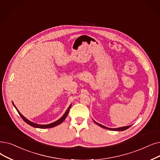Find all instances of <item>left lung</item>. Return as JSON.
<instances>
[{
    "instance_id": "1",
    "label": "left lung",
    "mask_w": 160,
    "mask_h": 160,
    "mask_svg": "<svg viewBox=\"0 0 160 160\" xmlns=\"http://www.w3.org/2000/svg\"><path fill=\"white\" fill-rule=\"evenodd\" d=\"M93 121H94V120H93ZM94 122H95V123H97V125H98V126H99L100 127L102 128H105V129H109V130H112V131H124V130H126V129H128V128H129L131 126H126V127H122V128H114V129H112V128H107V127H105V126H102V125H101V124H100V123H97V122H95V121H94Z\"/></svg>"
}]
</instances>
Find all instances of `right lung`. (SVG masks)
<instances>
[{"label": "right lung", "instance_id": "obj_1", "mask_svg": "<svg viewBox=\"0 0 160 160\" xmlns=\"http://www.w3.org/2000/svg\"><path fill=\"white\" fill-rule=\"evenodd\" d=\"M13 106L15 107L14 104L13 103ZM71 105L68 107V108H67V111L65 112V113L64 114V115H63V116H62L59 120H58V121L55 122H53V123H50V124H48V125H38V124L34 123H32V122L29 121L28 120L26 119L19 112V111L18 110V109H17V108H16V107H15V108H16V110H17V111H18V112L19 113V116H20L21 117H22V118L27 124H29V126H32V127H34V128H37L43 129V128H53V127H55V126H58V125H59L60 123H61L62 122H63L65 120L66 118H67V115H68V112H69V110H70V108H71Z\"/></svg>", "mask_w": 160, "mask_h": 160}]
</instances>
